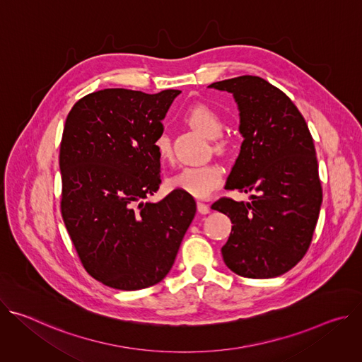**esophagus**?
Segmentation results:
<instances>
[{"instance_id":"esophagus-1","label":"esophagus","mask_w":362,"mask_h":362,"mask_svg":"<svg viewBox=\"0 0 362 362\" xmlns=\"http://www.w3.org/2000/svg\"><path fill=\"white\" fill-rule=\"evenodd\" d=\"M197 212L202 214V215H208L211 212L209 204H206L203 202H197Z\"/></svg>"}]
</instances>
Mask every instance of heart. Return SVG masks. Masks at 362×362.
I'll return each mask as SVG.
<instances>
[{
	"label": "heart",
	"instance_id": "1",
	"mask_svg": "<svg viewBox=\"0 0 362 362\" xmlns=\"http://www.w3.org/2000/svg\"><path fill=\"white\" fill-rule=\"evenodd\" d=\"M185 122L193 129L203 133L206 137L215 139V150L225 153L229 148V140L222 137L225 122L222 116L208 105H196L185 115ZM154 150L162 162L173 159L172 141L166 133H162L154 140ZM222 182V169L215 165L187 166L183 168L170 179V185L196 197H206Z\"/></svg>",
	"mask_w": 362,
	"mask_h": 362
}]
</instances>
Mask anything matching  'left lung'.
Masks as SVG:
<instances>
[{
  "label": "left lung",
  "mask_w": 362,
  "mask_h": 362,
  "mask_svg": "<svg viewBox=\"0 0 362 362\" xmlns=\"http://www.w3.org/2000/svg\"><path fill=\"white\" fill-rule=\"evenodd\" d=\"M209 87L232 93L240 117L243 141L225 187L256 193L250 202L221 197L212 204L233 223L223 261L245 278L279 276L305 256L320 216L322 187L313 136L292 100L261 77Z\"/></svg>",
  "instance_id": "1"
}]
</instances>
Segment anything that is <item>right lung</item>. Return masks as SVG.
Instances as JSON below:
<instances>
[{
	"label": "right lung",
	"instance_id": "right-lung-1",
	"mask_svg": "<svg viewBox=\"0 0 362 362\" xmlns=\"http://www.w3.org/2000/svg\"><path fill=\"white\" fill-rule=\"evenodd\" d=\"M179 94L105 88L80 98L66 119L63 221L86 271L110 288L160 282L194 218V199L179 189L144 202L162 183L154 140Z\"/></svg>",
	"mask_w": 362,
	"mask_h": 362
}]
</instances>
